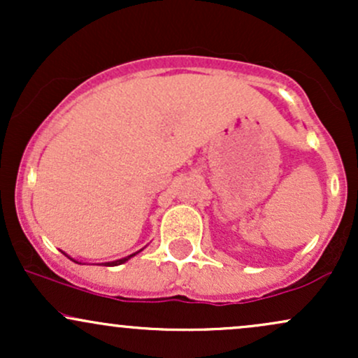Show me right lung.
Listing matches in <instances>:
<instances>
[{
	"mask_svg": "<svg viewBox=\"0 0 358 358\" xmlns=\"http://www.w3.org/2000/svg\"><path fill=\"white\" fill-rule=\"evenodd\" d=\"M138 252H134V254H131V256H127V257H122V259H117V261H113V262H108V264L106 266H117V264H122V262H126L127 259H131L133 256H136Z\"/></svg>",
	"mask_w": 358,
	"mask_h": 358,
	"instance_id": "add662e5",
	"label": "right lung"
}]
</instances>
